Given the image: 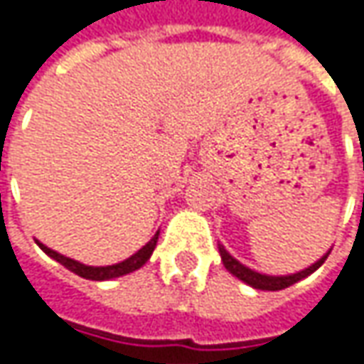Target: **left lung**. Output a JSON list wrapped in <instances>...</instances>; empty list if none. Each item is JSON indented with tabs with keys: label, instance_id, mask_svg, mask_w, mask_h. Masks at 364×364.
I'll return each instance as SVG.
<instances>
[{
	"label": "left lung",
	"instance_id": "obj_1",
	"mask_svg": "<svg viewBox=\"0 0 364 364\" xmlns=\"http://www.w3.org/2000/svg\"><path fill=\"white\" fill-rule=\"evenodd\" d=\"M220 257H223V264L225 267L232 274V276H237L239 280H243L245 284L249 287H253V289L257 290H282V289H289L292 287L294 282H299V280H303V278H307L309 274H313L317 267L321 266L326 259H328V255H323L319 262H315L313 266H309L307 269H303V272H299V274H292V276H266V274H259V272H253V269H249L245 267L241 262H237L228 251H226L225 247H220Z\"/></svg>",
	"mask_w": 364,
	"mask_h": 364
}]
</instances>
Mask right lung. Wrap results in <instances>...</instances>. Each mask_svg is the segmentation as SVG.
Segmentation results:
<instances>
[{"label": "right lung", "mask_w": 364, "mask_h": 364, "mask_svg": "<svg viewBox=\"0 0 364 364\" xmlns=\"http://www.w3.org/2000/svg\"><path fill=\"white\" fill-rule=\"evenodd\" d=\"M156 241H159V232L146 243V245L139 249L138 253H134L129 259H125V262H121V264H115V266H105V267H95V266H84V264H80V262H75V259H70V257H65V255H61V253H57L53 249H49V247H45L43 243H38V247L49 255V257H53L55 262H59L63 267H68L70 272H74L77 276H82V278H86V280H111V278H119V276H125V274H129V272H136L139 267L144 266L148 259H150V255H152V251H154V247H156Z\"/></svg>", "instance_id": "obj_1"}]
</instances>
